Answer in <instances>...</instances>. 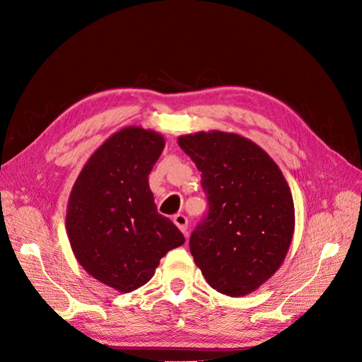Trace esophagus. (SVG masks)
Masks as SVG:
<instances>
[{
  "label": "esophagus",
  "mask_w": 362,
  "mask_h": 362,
  "mask_svg": "<svg viewBox=\"0 0 362 362\" xmlns=\"http://www.w3.org/2000/svg\"><path fill=\"white\" fill-rule=\"evenodd\" d=\"M174 222H175V226L185 234V237L188 235L187 234V227H188V219H187V216L185 215H182V214H177L175 216H174Z\"/></svg>",
  "instance_id": "34e87169"
}]
</instances>
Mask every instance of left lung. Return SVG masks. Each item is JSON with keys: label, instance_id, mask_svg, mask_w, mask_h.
I'll return each instance as SVG.
<instances>
[{"label": "left lung", "instance_id": "obj_1", "mask_svg": "<svg viewBox=\"0 0 362 362\" xmlns=\"http://www.w3.org/2000/svg\"><path fill=\"white\" fill-rule=\"evenodd\" d=\"M202 172L208 212L190 252L211 287L245 296L280 268L295 230V206L280 168L250 140L221 131L178 139Z\"/></svg>", "mask_w": 362, "mask_h": 362}]
</instances>
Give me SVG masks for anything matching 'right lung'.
Listing matches in <instances>:
<instances>
[{
    "mask_svg": "<svg viewBox=\"0 0 362 362\" xmlns=\"http://www.w3.org/2000/svg\"><path fill=\"white\" fill-rule=\"evenodd\" d=\"M163 136L140 127L116 132L83 166L69 199L66 228L78 262L119 291L144 286L185 238L158 212L148 174Z\"/></svg>",
    "mask_w": 362,
    "mask_h": 362,
    "instance_id": "add662e5",
    "label": "right lung"
}]
</instances>
